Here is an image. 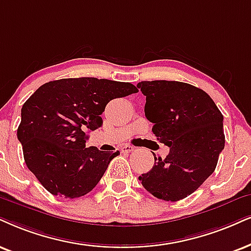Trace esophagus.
Returning a JSON list of instances; mask_svg holds the SVG:
<instances>
[{
    "label": "esophagus",
    "instance_id": "1",
    "mask_svg": "<svg viewBox=\"0 0 251 251\" xmlns=\"http://www.w3.org/2000/svg\"><path fill=\"white\" fill-rule=\"evenodd\" d=\"M134 149V147L131 145H124L122 148H120V151H123V153H131V151Z\"/></svg>",
    "mask_w": 251,
    "mask_h": 251
}]
</instances>
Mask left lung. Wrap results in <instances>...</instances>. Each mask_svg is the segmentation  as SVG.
Returning <instances> with one entry per match:
<instances>
[{
  "label": "left lung",
  "mask_w": 251,
  "mask_h": 251,
  "mask_svg": "<svg viewBox=\"0 0 251 251\" xmlns=\"http://www.w3.org/2000/svg\"><path fill=\"white\" fill-rule=\"evenodd\" d=\"M136 87L146 96L151 131L170 149L166 158L154 156L153 168L139 179L156 198L180 201L215 170L225 147L224 116L204 90L189 83L142 81Z\"/></svg>",
  "instance_id": "1"
}]
</instances>
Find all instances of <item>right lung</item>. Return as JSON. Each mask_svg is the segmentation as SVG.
<instances>
[{"mask_svg": "<svg viewBox=\"0 0 251 251\" xmlns=\"http://www.w3.org/2000/svg\"><path fill=\"white\" fill-rule=\"evenodd\" d=\"M135 93L128 82L96 77L50 81L34 91L22 107L17 138L27 168L47 191L73 199L97 185L119 151L85 148L87 132L103 125L111 100Z\"/></svg>", "mask_w": 251, "mask_h": 251, "instance_id": "add662e5", "label": "right lung"}]
</instances>
